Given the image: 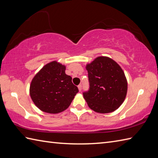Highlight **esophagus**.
Masks as SVG:
<instances>
[{"instance_id": "obj_1", "label": "esophagus", "mask_w": 158, "mask_h": 158, "mask_svg": "<svg viewBox=\"0 0 158 158\" xmlns=\"http://www.w3.org/2000/svg\"><path fill=\"white\" fill-rule=\"evenodd\" d=\"M78 89H79V91H81V89H82V85H81V84H79V85H78Z\"/></svg>"}]
</instances>
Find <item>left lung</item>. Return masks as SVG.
Segmentation results:
<instances>
[{
	"instance_id": "1",
	"label": "left lung",
	"mask_w": 158,
	"mask_h": 158,
	"mask_svg": "<svg viewBox=\"0 0 158 158\" xmlns=\"http://www.w3.org/2000/svg\"><path fill=\"white\" fill-rule=\"evenodd\" d=\"M89 88L83 93L91 109L100 113H111L126 98L127 83L123 70L115 61L100 56L86 65Z\"/></svg>"
}]
</instances>
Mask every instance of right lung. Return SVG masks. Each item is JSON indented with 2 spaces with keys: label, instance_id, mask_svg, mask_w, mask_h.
<instances>
[{
  "label": "right lung",
  "instance_id": "right-lung-1",
  "mask_svg": "<svg viewBox=\"0 0 158 158\" xmlns=\"http://www.w3.org/2000/svg\"><path fill=\"white\" fill-rule=\"evenodd\" d=\"M65 70L64 65L53 61L43 66L32 79L30 95L42 111L53 114L62 112L79 92Z\"/></svg>",
  "mask_w": 158,
  "mask_h": 158
}]
</instances>
